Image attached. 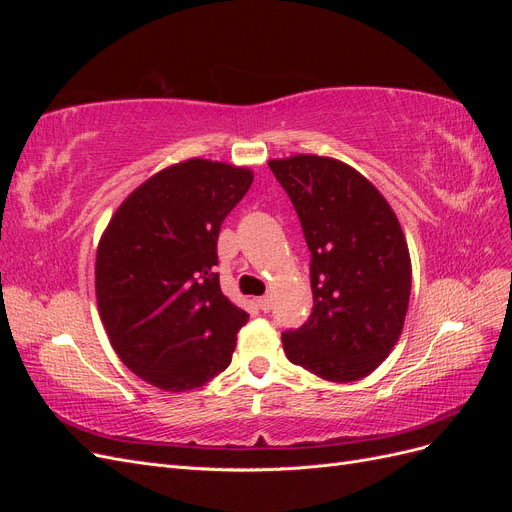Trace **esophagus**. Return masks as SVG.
<instances>
[{
    "label": "esophagus",
    "instance_id": "34e87169",
    "mask_svg": "<svg viewBox=\"0 0 512 512\" xmlns=\"http://www.w3.org/2000/svg\"><path fill=\"white\" fill-rule=\"evenodd\" d=\"M271 305H273V299H271V294H265V297H260L258 299V307L262 309V312H269V309H271Z\"/></svg>",
    "mask_w": 512,
    "mask_h": 512
}]
</instances>
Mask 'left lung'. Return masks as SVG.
I'll return each instance as SVG.
<instances>
[{
  "mask_svg": "<svg viewBox=\"0 0 512 512\" xmlns=\"http://www.w3.org/2000/svg\"><path fill=\"white\" fill-rule=\"evenodd\" d=\"M299 215L314 309L282 333L288 361L331 382L371 374L397 344L412 267L404 232L384 196L344 162L320 156L271 160Z\"/></svg>",
  "mask_w": 512,
  "mask_h": 512,
  "instance_id": "8db88e82",
  "label": "left lung"
}]
</instances>
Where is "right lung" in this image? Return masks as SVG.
Wrapping results in <instances>:
<instances>
[{"label":"right lung","mask_w":512,"mask_h":512,"mask_svg":"<svg viewBox=\"0 0 512 512\" xmlns=\"http://www.w3.org/2000/svg\"><path fill=\"white\" fill-rule=\"evenodd\" d=\"M252 170L188 160L136 188L96 256V297L111 346L162 391L207 384L230 365L247 314L220 288L218 237Z\"/></svg>","instance_id":"1"}]
</instances>
